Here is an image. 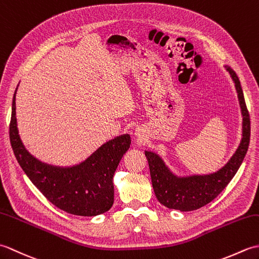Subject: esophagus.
<instances>
[{
  "label": "esophagus",
  "instance_id": "obj_1",
  "mask_svg": "<svg viewBox=\"0 0 259 259\" xmlns=\"http://www.w3.org/2000/svg\"><path fill=\"white\" fill-rule=\"evenodd\" d=\"M136 135H137V131H136ZM138 135H139V134H138Z\"/></svg>",
  "mask_w": 259,
  "mask_h": 259
}]
</instances>
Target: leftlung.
<instances>
[{
	"instance_id": "obj_1",
	"label": "left lung",
	"mask_w": 259,
	"mask_h": 259,
	"mask_svg": "<svg viewBox=\"0 0 259 259\" xmlns=\"http://www.w3.org/2000/svg\"><path fill=\"white\" fill-rule=\"evenodd\" d=\"M235 82L238 93L241 113H243V140L233 158L223 169L216 174L207 176H192L187 178H177L169 171L162 160L157 155L146 151V157L149 163L150 176L153 191L159 202L171 209L180 211L196 210L213 200L226 188L230 180L237 172L243 162L250 140V118L246 107L243 89L235 71L226 67Z\"/></svg>"
}]
</instances>
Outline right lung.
<instances>
[{
    "instance_id": "obj_1",
    "label": "right lung",
    "mask_w": 259,
    "mask_h": 259,
    "mask_svg": "<svg viewBox=\"0 0 259 259\" xmlns=\"http://www.w3.org/2000/svg\"><path fill=\"white\" fill-rule=\"evenodd\" d=\"M10 141L21 168L33 185L56 207L76 216H97L112 207L113 175L130 147L129 135L120 136L104 144L78 166H49L33 158L22 145L16 128L14 95Z\"/></svg>"
}]
</instances>
